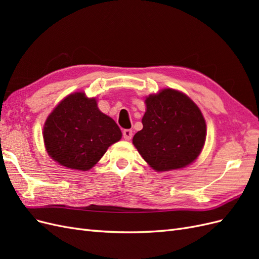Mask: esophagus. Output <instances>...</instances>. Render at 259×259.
Returning a JSON list of instances; mask_svg holds the SVG:
<instances>
[{
	"label": "esophagus",
	"mask_w": 259,
	"mask_h": 259,
	"mask_svg": "<svg viewBox=\"0 0 259 259\" xmlns=\"http://www.w3.org/2000/svg\"><path fill=\"white\" fill-rule=\"evenodd\" d=\"M123 137L125 140H131L133 137V131L132 130H123Z\"/></svg>",
	"instance_id": "esophagus-1"
}]
</instances>
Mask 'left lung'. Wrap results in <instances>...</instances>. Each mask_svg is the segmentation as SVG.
Listing matches in <instances>:
<instances>
[{
	"label": "left lung",
	"mask_w": 259,
	"mask_h": 259,
	"mask_svg": "<svg viewBox=\"0 0 259 259\" xmlns=\"http://www.w3.org/2000/svg\"><path fill=\"white\" fill-rule=\"evenodd\" d=\"M146 106L144 127L133 138L138 152L158 171L189 165L200 154L206 135L198 106L171 89L149 96Z\"/></svg>",
	"instance_id": "left-lung-1"
}]
</instances>
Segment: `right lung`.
Returning a JSON list of instances; mask_svg holds the SVG:
<instances>
[{"mask_svg":"<svg viewBox=\"0 0 259 259\" xmlns=\"http://www.w3.org/2000/svg\"><path fill=\"white\" fill-rule=\"evenodd\" d=\"M43 137L46 150L60 165L88 170L109 146L119 142L122 133L110 116L99 111L95 98L74 93L49 115Z\"/></svg>","mask_w":259,"mask_h":259,"instance_id":"right-lung-1","label":"right lung"}]
</instances>
